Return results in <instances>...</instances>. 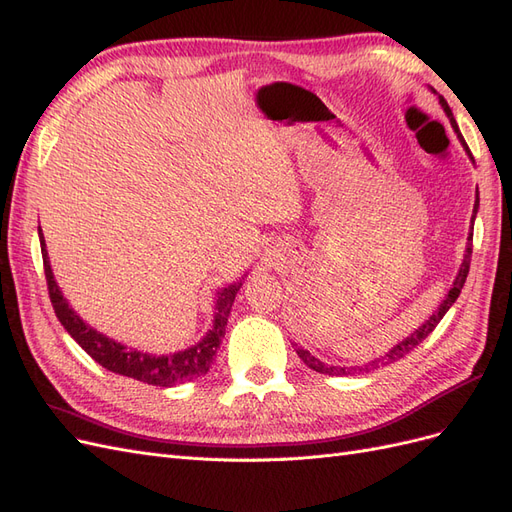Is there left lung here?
Wrapping results in <instances>:
<instances>
[{
    "label": "left lung",
    "mask_w": 512,
    "mask_h": 512,
    "mask_svg": "<svg viewBox=\"0 0 512 512\" xmlns=\"http://www.w3.org/2000/svg\"><path fill=\"white\" fill-rule=\"evenodd\" d=\"M440 104H442V108L446 111V115L451 117V126L455 128V132H457V136L461 138V143L466 145V141H463V136L459 134V128H457V121L453 119V113H451V108H448V104H446V100L444 98H440ZM468 149V147H466ZM468 153H470V149H468ZM476 209H478V196H476V203H474V215H476ZM474 220V218H472ZM470 260H472V235H470V243H468V250H466V258H463V262H461V269H459V275L455 277V282H453V288L448 290V294H446V299L442 301V305L438 307V312L433 314L421 329H416L410 337H406L404 342L401 344H397L389 354H384L382 359H376V361H371L369 365H365V371H369V369H376V367H380V365H389V363H395V361H399V359H404L406 354H410L418 344L423 342V339L438 327V322L444 318V314L448 312V309H451V305L457 301V297H459V292H461V288H463V284H466V277H468V273H470ZM297 354L301 356V361L309 367V369H314V371H318V374H329V376H346V374H350V371H356V369H350V367H333V365H324L322 361H318L314 354H309V350H303V348H297ZM363 369V367H361Z\"/></svg>",
    "instance_id": "8db88e82"
}]
</instances>
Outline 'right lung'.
<instances>
[{"label": "right lung", "instance_id": "add662e5", "mask_svg": "<svg viewBox=\"0 0 512 512\" xmlns=\"http://www.w3.org/2000/svg\"><path fill=\"white\" fill-rule=\"evenodd\" d=\"M38 235H40L46 288H49V297H51V303L55 309V316L59 318L61 324H64V329L74 337V342L79 344L91 356V359L100 363L104 369L113 371V374L141 380V382L153 384V386H173L177 382L194 380L198 376L207 374L211 363H213V356H215V352H218V348L222 344V337L226 333V322H228L232 303H235L237 292L243 284H232L220 292L218 303H215L213 327L196 346L175 352V354L153 356V354L138 352V350H132V348H126V346L113 342V339L104 337L96 329L87 327V324L72 312L66 299L61 297V292L53 280V271L49 265V256H46V243H44L40 226H38Z\"/></svg>", "mask_w": 512, "mask_h": 512}]
</instances>
